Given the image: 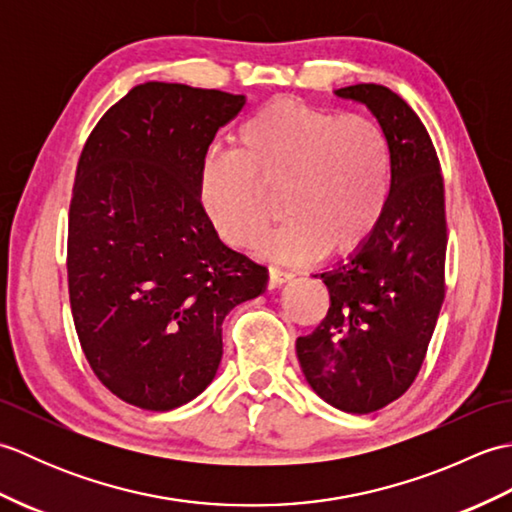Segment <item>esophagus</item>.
<instances>
[{
    "label": "esophagus",
    "instance_id": "1",
    "mask_svg": "<svg viewBox=\"0 0 512 512\" xmlns=\"http://www.w3.org/2000/svg\"><path fill=\"white\" fill-rule=\"evenodd\" d=\"M292 277H295V275L288 273V270L270 266L268 268V288H279L281 284H286V281H290Z\"/></svg>",
    "mask_w": 512,
    "mask_h": 512
}]
</instances>
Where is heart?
<instances>
[{"instance_id": "1", "label": "heart", "mask_w": 512, "mask_h": 512, "mask_svg": "<svg viewBox=\"0 0 512 512\" xmlns=\"http://www.w3.org/2000/svg\"><path fill=\"white\" fill-rule=\"evenodd\" d=\"M391 187L383 129L363 116H336L299 99H273L237 127L233 149L211 151L200 200L226 244L250 248L266 233L277 195L286 222L262 244L299 262L356 250L374 233Z\"/></svg>"}]
</instances>
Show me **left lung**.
<instances>
[{
	"label": "left lung",
	"instance_id": "8db88e82",
	"mask_svg": "<svg viewBox=\"0 0 512 512\" xmlns=\"http://www.w3.org/2000/svg\"><path fill=\"white\" fill-rule=\"evenodd\" d=\"M376 116L391 151V187L374 233L321 277L330 310L297 339L308 385L328 405L372 413L416 380L444 301L447 217L438 154L418 114L385 85L334 92Z\"/></svg>",
	"mask_w": 512,
	"mask_h": 512
}]
</instances>
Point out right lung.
Here are the masks:
<instances>
[{"label":"right lung","mask_w":512,"mask_h":512,"mask_svg":"<svg viewBox=\"0 0 512 512\" xmlns=\"http://www.w3.org/2000/svg\"><path fill=\"white\" fill-rule=\"evenodd\" d=\"M244 94L149 81L94 127L68 226L74 328L96 378L147 411L200 396L222 361V321L268 270L228 248L200 202L217 129Z\"/></svg>","instance_id":"obj_1"}]
</instances>
